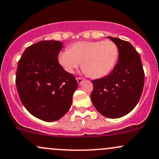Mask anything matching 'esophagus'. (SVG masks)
<instances>
[{"instance_id": "obj_1", "label": "esophagus", "mask_w": 159, "mask_h": 159, "mask_svg": "<svg viewBox=\"0 0 159 159\" xmlns=\"http://www.w3.org/2000/svg\"><path fill=\"white\" fill-rule=\"evenodd\" d=\"M84 79L83 78H77V81H78V84H79V85H81V84H82V83L84 82Z\"/></svg>"}]
</instances>
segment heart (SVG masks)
<instances>
[{
    "label": "heart",
    "mask_w": 159,
    "mask_h": 159,
    "mask_svg": "<svg viewBox=\"0 0 159 159\" xmlns=\"http://www.w3.org/2000/svg\"><path fill=\"white\" fill-rule=\"evenodd\" d=\"M119 49L115 43L103 41H80L70 49L58 53V61L67 73L72 74L81 64L84 72L92 78H100L111 72L117 62Z\"/></svg>",
    "instance_id": "b5f03b06"
}]
</instances>
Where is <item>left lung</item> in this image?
<instances>
[{"instance_id":"1","label":"left lung","mask_w":159,"mask_h":159,"mask_svg":"<svg viewBox=\"0 0 159 159\" xmlns=\"http://www.w3.org/2000/svg\"><path fill=\"white\" fill-rule=\"evenodd\" d=\"M119 49L117 64L104 78L93 80L91 101L103 116L122 117L134 109L141 98L145 74L139 54L127 41L108 36Z\"/></svg>"}]
</instances>
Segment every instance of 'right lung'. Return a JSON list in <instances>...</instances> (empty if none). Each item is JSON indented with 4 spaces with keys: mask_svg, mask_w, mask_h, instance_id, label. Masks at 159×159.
Instances as JSON below:
<instances>
[{
    "mask_svg": "<svg viewBox=\"0 0 159 159\" xmlns=\"http://www.w3.org/2000/svg\"><path fill=\"white\" fill-rule=\"evenodd\" d=\"M61 42L40 41L26 49L18 62L16 85L23 106L46 122L61 119L68 111L78 84L58 64Z\"/></svg>",
    "mask_w": 159,
    "mask_h": 159,
    "instance_id": "1",
    "label": "right lung"
}]
</instances>
